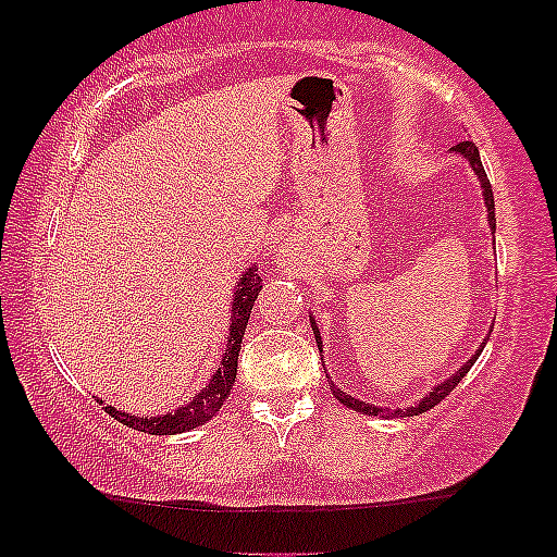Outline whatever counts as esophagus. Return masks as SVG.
<instances>
[{"instance_id": "esophagus-1", "label": "esophagus", "mask_w": 557, "mask_h": 557, "mask_svg": "<svg viewBox=\"0 0 557 557\" xmlns=\"http://www.w3.org/2000/svg\"><path fill=\"white\" fill-rule=\"evenodd\" d=\"M280 261H283V267H290V257L287 253H280Z\"/></svg>"}]
</instances>
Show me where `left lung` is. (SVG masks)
Wrapping results in <instances>:
<instances>
[{
  "mask_svg": "<svg viewBox=\"0 0 557 557\" xmlns=\"http://www.w3.org/2000/svg\"><path fill=\"white\" fill-rule=\"evenodd\" d=\"M450 154H456V157L466 159V162H469V168L474 170L476 181H479V185H482L484 207H487V225H490L492 233H495V196H492V185H490V181H487V172H484V168H482V159H479V149H476L474 144H471V140H463V144L453 146ZM311 330H314V337H317V345H319V354H322V335H319V327H317V322H314V314H311ZM484 345H487V337H484L482 345H479V348L474 350V356H471V359L466 361L463 367L458 369V372H453L450 376H447V380L437 382V385H434V387L430 389V393L421 395V398H419L417 403H413V406H406V408H382V406H374V403L359 400V398H354V395L343 393V389L337 387L335 382L330 380V376H327V382H330L332 395H335V398L341 400L345 408H354V411H359V413H369V417H380V419L419 417V413L430 411V408H434V406H437L440 400H445L447 395L453 393V387H456L458 382H461L463 376L469 374V369L474 367V361L479 359V354H482V350H484ZM322 363H324V361H322Z\"/></svg>",
  "mask_w": 557,
  "mask_h": 557,
  "instance_id": "1",
  "label": "left lung"
}]
</instances>
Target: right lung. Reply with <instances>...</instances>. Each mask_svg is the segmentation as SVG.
<instances>
[{
  "label": "right lung",
  "instance_id": "obj_1",
  "mask_svg": "<svg viewBox=\"0 0 557 557\" xmlns=\"http://www.w3.org/2000/svg\"><path fill=\"white\" fill-rule=\"evenodd\" d=\"M261 290V277L257 274V264L248 267L246 272L240 274L238 285H235V296L230 300V327H227V343L225 354H222L220 367L214 369L209 382L183 406H177L175 411L157 413V417H136V413L117 411V408L110 406L104 400H99L101 406L107 408V413L120 421V424L131 426V430L149 432V434H181L190 432L196 426L207 424L209 419L216 417L222 406H225L230 389L235 385V374H238V354L243 343V332H246L248 317H251L253 300H257Z\"/></svg>",
  "mask_w": 557,
  "mask_h": 557
}]
</instances>
